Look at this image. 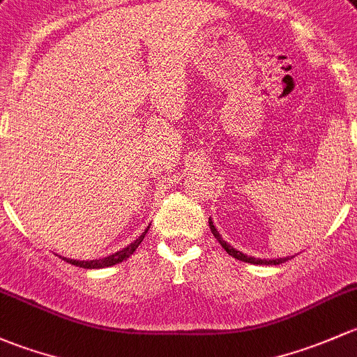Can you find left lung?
Returning <instances> with one entry per match:
<instances>
[{
  "mask_svg": "<svg viewBox=\"0 0 357 357\" xmlns=\"http://www.w3.org/2000/svg\"><path fill=\"white\" fill-rule=\"evenodd\" d=\"M208 223H209V229H211V232H213V235H215L216 241H218L220 244H222V248L225 249V251L229 252V255L232 256V258H235V259L244 261V263H251V264H280V263H285V261L292 258V256H287V258H277V259H259V258H255V256L244 255V252H242V251H237V249H235L234 245H230L229 242L223 241V237H222V235H220L218 230H216V227L213 225V220L211 218L208 220Z\"/></svg>",
  "mask_w": 357,
  "mask_h": 357,
  "instance_id": "left-lung-1",
  "label": "left lung"
}]
</instances>
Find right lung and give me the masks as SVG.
I'll return each instance as SVG.
<instances>
[{"mask_svg":"<svg viewBox=\"0 0 357 357\" xmlns=\"http://www.w3.org/2000/svg\"><path fill=\"white\" fill-rule=\"evenodd\" d=\"M148 230H149V227H148V229L144 230V232H142L141 235H139V237L135 238V241L132 242V244H128L127 248L120 249V251L113 252V255L106 256V258H102V259H93V261H79V259H70V258H63V256H60V258L63 259V261H67V263H70V264H73V266H79V268H87V270H98V268L113 266V264H116V263H122V261H123V259H127L128 256H132V255H134V251H135V249L139 248V244H141V242L144 241V237H146V234H148Z\"/></svg>","mask_w":357,"mask_h":357,"instance_id":"obj_1","label":"right lung"}]
</instances>
